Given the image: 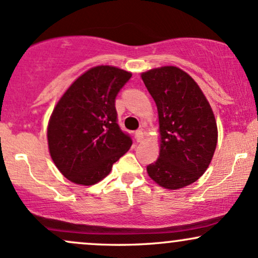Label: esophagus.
I'll use <instances>...</instances> for the list:
<instances>
[{
	"label": "esophagus",
	"instance_id": "1",
	"mask_svg": "<svg viewBox=\"0 0 258 258\" xmlns=\"http://www.w3.org/2000/svg\"><path fill=\"white\" fill-rule=\"evenodd\" d=\"M136 139H137V142L143 141V139H144L143 130H138V131H136Z\"/></svg>",
	"mask_w": 258,
	"mask_h": 258
}]
</instances>
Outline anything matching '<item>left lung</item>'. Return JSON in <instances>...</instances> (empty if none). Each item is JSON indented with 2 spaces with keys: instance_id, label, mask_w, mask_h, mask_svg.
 <instances>
[{
  "instance_id": "obj_1",
  "label": "left lung",
  "mask_w": 258,
  "mask_h": 258,
  "mask_svg": "<svg viewBox=\"0 0 258 258\" xmlns=\"http://www.w3.org/2000/svg\"><path fill=\"white\" fill-rule=\"evenodd\" d=\"M141 76L159 114V159L147 172L162 188H184L205 173L214 156L215 114L199 85L179 68L166 65Z\"/></svg>"
}]
</instances>
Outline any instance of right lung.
I'll use <instances>...</instances> for the list:
<instances>
[{"mask_svg": "<svg viewBox=\"0 0 258 258\" xmlns=\"http://www.w3.org/2000/svg\"><path fill=\"white\" fill-rule=\"evenodd\" d=\"M132 74L98 65L80 75L58 100L47 126L48 150L65 178L93 185L110 173L132 141L116 122L115 98Z\"/></svg>", "mask_w": 258, "mask_h": 258, "instance_id": "1", "label": "right lung"}]
</instances>
